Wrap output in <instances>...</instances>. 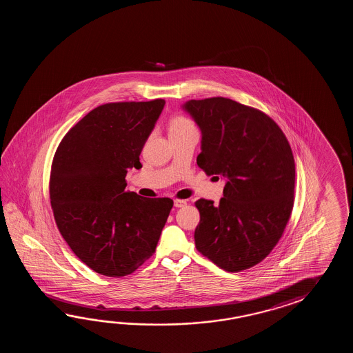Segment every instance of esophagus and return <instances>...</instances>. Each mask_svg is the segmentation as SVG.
Here are the masks:
<instances>
[{"label":"esophagus","instance_id":"esophagus-1","mask_svg":"<svg viewBox=\"0 0 353 353\" xmlns=\"http://www.w3.org/2000/svg\"><path fill=\"white\" fill-rule=\"evenodd\" d=\"M174 205H175L176 208H181V207L187 205V201H185V199H175V201H174Z\"/></svg>","mask_w":353,"mask_h":353}]
</instances>
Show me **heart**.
<instances>
[{
    "label": "heart",
    "mask_w": 353,
    "mask_h": 353,
    "mask_svg": "<svg viewBox=\"0 0 353 353\" xmlns=\"http://www.w3.org/2000/svg\"><path fill=\"white\" fill-rule=\"evenodd\" d=\"M194 128L193 122L184 117V116H174L173 119L169 122V132L174 134V132H181L185 131L189 128Z\"/></svg>",
    "instance_id": "1"
}]
</instances>
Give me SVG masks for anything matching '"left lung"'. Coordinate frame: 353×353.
I'll use <instances>...</instances> for the list:
<instances>
[{
  "instance_id": "1",
  "label": "left lung",
  "mask_w": 353,
  "mask_h": 353,
  "mask_svg": "<svg viewBox=\"0 0 353 353\" xmlns=\"http://www.w3.org/2000/svg\"><path fill=\"white\" fill-rule=\"evenodd\" d=\"M183 108L202 131L196 164L227 180L218 204L195 202L201 213L195 248L223 270L250 269L276 246L292 216V148L266 113L230 98L192 99Z\"/></svg>"
}]
</instances>
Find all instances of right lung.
<instances>
[{
    "label": "right lung",
    "instance_id": "1",
    "mask_svg": "<svg viewBox=\"0 0 353 353\" xmlns=\"http://www.w3.org/2000/svg\"><path fill=\"white\" fill-rule=\"evenodd\" d=\"M165 101L98 105L75 123L54 155L49 193L58 230L75 256L101 275L121 278L155 252L170 198L126 190Z\"/></svg>",
    "mask_w": 353,
    "mask_h": 353
}]
</instances>
